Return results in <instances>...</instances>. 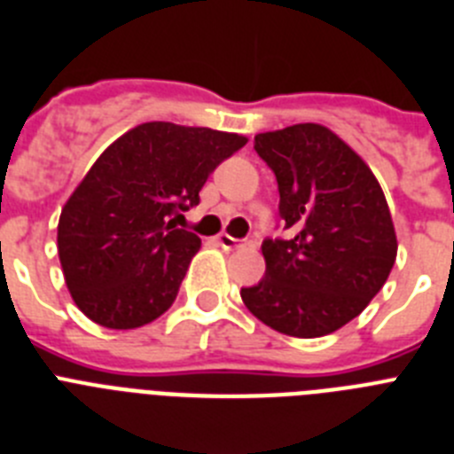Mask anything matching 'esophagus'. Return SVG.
Segmentation results:
<instances>
[{"instance_id": "1", "label": "esophagus", "mask_w": 454, "mask_h": 454, "mask_svg": "<svg viewBox=\"0 0 454 454\" xmlns=\"http://www.w3.org/2000/svg\"><path fill=\"white\" fill-rule=\"evenodd\" d=\"M216 242H219V245H221V249H226V251L242 249V247H247L245 239H238V238H233V235H228V233L216 235Z\"/></svg>"}]
</instances>
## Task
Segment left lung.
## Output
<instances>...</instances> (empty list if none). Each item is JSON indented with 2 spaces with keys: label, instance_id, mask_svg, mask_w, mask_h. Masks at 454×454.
<instances>
[{
  "label": "left lung",
  "instance_id": "1",
  "mask_svg": "<svg viewBox=\"0 0 454 454\" xmlns=\"http://www.w3.org/2000/svg\"><path fill=\"white\" fill-rule=\"evenodd\" d=\"M254 150L279 184L291 239H265V277L242 288L258 321L314 339L353 321L387 281L397 235L379 180L363 156L323 124L258 133Z\"/></svg>",
  "mask_w": 454,
  "mask_h": 454
}]
</instances>
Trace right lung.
Instances as JSON below:
<instances>
[{"label": "right lung", "mask_w": 454, "mask_h": 454, "mask_svg": "<svg viewBox=\"0 0 454 454\" xmlns=\"http://www.w3.org/2000/svg\"><path fill=\"white\" fill-rule=\"evenodd\" d=\"M245 145L239 133L145 121L106 147L57 223L64 281L90 321L133 330L170 309L200 249L170 216L198 205L209 173Z\"/></svg>", "instance_id": "1"}]
</instances>
